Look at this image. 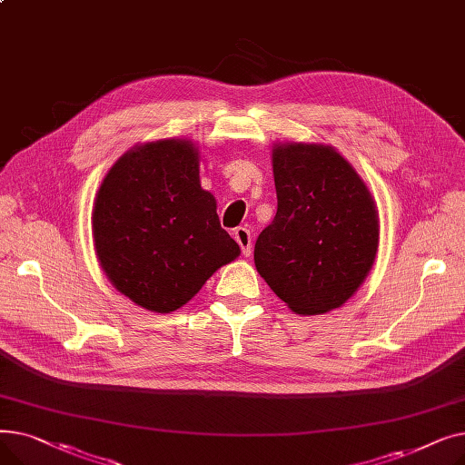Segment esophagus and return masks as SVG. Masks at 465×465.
I'll return each instance as SVG.
<instances>
[{
	"mask_svg": "<svg viewBox=\"0 0 465 465\" xmlns=\"http://www.w3.org/2000/svg\"><path fill=\"white\" fill-rule=\"evenodd\" d=\"M233 237H235V241L239 242V247H241L242 254L251 256V252H252V237H251V232H249L247 228H235V230H233Z\"/></svg>",
	"mask_w": 465,
	"mask_h": 465,
	"instance_id": "1",
	"label": "esophagus"
}]
</instances>
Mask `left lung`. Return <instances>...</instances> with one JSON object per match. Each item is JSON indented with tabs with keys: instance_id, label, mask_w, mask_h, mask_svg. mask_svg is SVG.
I'll use <instances>...</instances> for the list:
<instances>
[{
	"instance_id": "obj_1",
	"label": "left lung",
	"mask_w": 465,
	"mask_h": 465,
	"mask_svg": "<svg viewBox=\"0 0 465 465\" xmlns=\"http://www.w3.org/2000/svg\"><path fill=\"white\" fill-rule=\"evenodd\" d=\"M277 214L256 239L262 279L296 314L347 303L379 249V211L352 163L322 143H275Z\"/></svg>"
}]
</instances>
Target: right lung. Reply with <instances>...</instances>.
Returning a JSON list of instances; mask_svg holds the SVG:
<instances>
[{
	"mask_svg": "<svg viewBox=\"0 0 465 465\" xmlns=\"http://www.w3.org/2000/svg\"><path fill=\"white\" fill-rule=\"evenodd\" d=\"M92 237L111 284L153 312L186 305L241 254L202 188L198 146L175 137L139 143L113 163L95 193Z\"/></svg>",
	"mask_w": 465,
	"mask_h": 465,
	"instance_id": "1",
	"label": "right lung"
}]
</instances>
